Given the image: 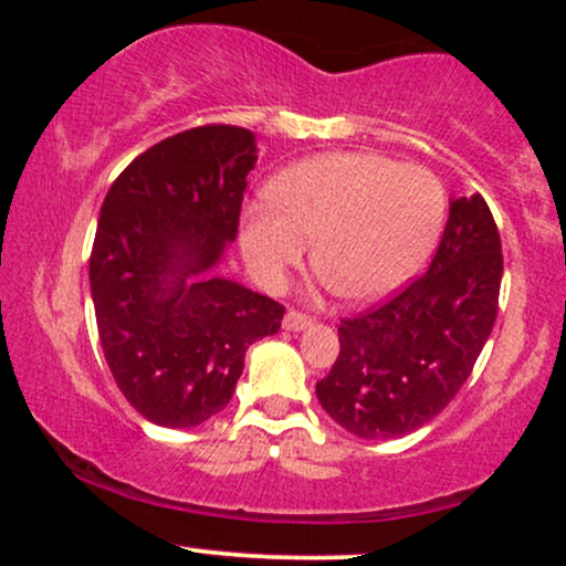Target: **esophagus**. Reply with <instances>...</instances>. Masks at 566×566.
<instances>
[{
    "label": "esophagus",
    "instance_id": "obj_1",
    "mask_svg": "<svg viewBox=\"0 0 566 566\" xmlns=\"http://www.w3.org/2000/svg\"><path fill=\"white\" fill-rule=\"evenodd\" d=\"M311 324H314V319L301 314V311H287V314H284V319H282V327L290 329V333H301V329H308Z\"/></svg>",
    "mask_w": 566,
    "mask_h": 566
}]
</instances>
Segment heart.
<instances>
[{
    "label": "heart",
    "instance_id": "1",
    "mask_svg": "<svg viewBox=\"0 0 566 566\" xmlns=\"http://www.w3.org/2000/svg\"><path fill=\"white\" fill-rule=\"evenodd\" d=\"M252 201L242 250L265 287H284L308 261L350 303L399 290L428 261L444 229L447 197L433 172L373 151L322 154L295 161Z\"/></svg>",
    "mask_w": 566,
    "mask_h": 566
}]
</instances>
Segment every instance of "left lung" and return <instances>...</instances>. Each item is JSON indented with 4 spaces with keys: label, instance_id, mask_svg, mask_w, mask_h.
Returning a JSON list of instances; mask_svg holds the SVG:
<instances>
[{
    "label": "left lung",
    "instance_id": "1",
    "mask_svg": "<svg viewBox=\"0 0 566 566\" xmlns=\"http://www.w3.org/2000/svg\"><path fill=\"white\" fill-rule=\"evenodd\" d=\"M503 250L486 201L450 199L444 237L420 279L337 327L340 354L316 396L359 439L418 431L469 380L497 316Z\"/></svg>",
    "mask_w": 566,
    "mask_h": 566
}]
</instances>
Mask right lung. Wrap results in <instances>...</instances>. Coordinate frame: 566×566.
Wrapping results in <instances>:
<instances>
[{
  "label": "right lung",
  "mask_w": 566,
  "mask_h": 566,
  "mask_svg": "<svg viewBox=\"0 0 566 566\" xmlns=\"http://www.w3.org/2000/svg\"><path fill=\"white\" fill-rule=\"evenodd\" d=\"M255 135L207 125L125 167L97 218L90 290L108 367L146 420L191 428L231 401L247 348L284 305L216 276L237 239Z\"/></svg>",
  "instance_id": "obj_1"
}]
</instances>
